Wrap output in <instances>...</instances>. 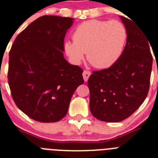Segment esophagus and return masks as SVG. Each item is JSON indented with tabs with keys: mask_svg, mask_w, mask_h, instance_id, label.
<instances>
[{
	"mask_svg": "<svg viewBox=\"0 0 158 158\" xmlns=\"http://www.w3.org/2000/svg\"><path fill=\"white\" fill-rule=\"evenodd\" d=\"M90 75H91V73L89 71H88V70H84L83 73H82V76H83V79L85 80V82H87Z\"/></svg>",
	"mask_w": 158,
	"mask_h": 158,
	"instance_id": "34e87169",
	"label": "esophagus"
}]
</instances>
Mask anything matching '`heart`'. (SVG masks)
<instances>
[{"label":"heart","mask_w":158,"mask_h":158,"mask_svg":"<svg viewBox=\"0 0 158 158\" xmlns=\"http://www.w3.org/2000/svg\"><path fill=\"white\" fill-rule=\"evenodd\" d=\"M127 37V29L121 21L90 20L77 26L73 32V42H65L64 50L74 64L80 63L86 52L89 63L103 69L120 59Z\"/></svg>","instance_id":"b5f03b06"}]
</instances>
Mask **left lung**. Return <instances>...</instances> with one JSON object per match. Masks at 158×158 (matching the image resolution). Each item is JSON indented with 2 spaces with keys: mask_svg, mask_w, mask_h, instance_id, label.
<instances>
[{
  "mask_svg": "<svg viewBox=\"0 0 158 158\" xmlns=\"http://www.w3.org/2000/svg\"><path fill=\"white\" fill-rule=\"evenodd\" d=\"M120 18L128 32L123 54L110 68L93 71L88 79L92 114L111 123L127 119L143 103L149 91L153 63L143 31L128 18Z\"/></svg>",
  "mask_w": 158,
  "mask_h": 158,
  "instance_id": "left-lung-1",
  "label": "left lung"
}]
</instances>
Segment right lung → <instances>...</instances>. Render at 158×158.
Instances as JSON below:
<instances>
[{"mask_svg":"<svg viewBox=\"0 0 158 158\" xmlns=\"http://www.w3.org/2000/svg\"><path fill=\"white\" fill-rule=\"evenodd\" d=\"M73 18L45 15L16 37L9 52L7 78L17 106L34 120L58 122L66 115L82 69L63 56Z\"/></svg>","mask_w":158,"mask_h":158,"instance_id":"obj_1","label":"right lung"}]
</instances>
